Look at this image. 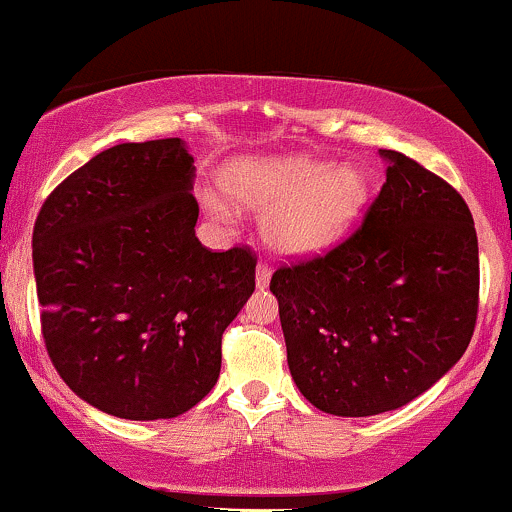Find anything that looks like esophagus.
<instances>
[{
  "instance_id": "1",
  "label": "esophagus",
  "mask_w": 512,
  "mask_h": 512,
  "mask_svg": "<svg viewBox=\"0 0 512 512\" xmlns=\"http://www.w3.org/2000/svg\"><path fill=\"white\" fill-rule=\"evenodd\" d=\"M269 279H272V269H269L264 262H260L255 269V286L260 291H264L269 286Z\"/></svg>"
}]
</instances>
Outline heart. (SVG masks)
I'll return each instance as SVG.
<instances>
[{
	"label": "heart",
	"instance_id": "heart-1",
	"mask_svg": "<svg viewBox=\"0 0 512 512\" xmlns=\"http://www.w3.org/2000/svg\"><path fill=\"white\" fill-rule=\"evenodd\" d=\"M233 202L262 211L269 248L284 255H317L342 240L368 204V175L358 166H334L308 156L243 158L221 175ZM209 209L223 214L219 199Z\"/></svg>",
	"mask_w": 512,
	"mask_h": 512
}]
</instances>
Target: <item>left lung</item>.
<instances>
[{
	"label": "left lung",
	"mask_w": 512,
	"mask_h": 512,
	"mask_svg": "<svg viewBox=\"0 0 512 512\" xmlns=\"http://www.w3.org/2000/svg\"><path fill=\"white\" fill-rule=\"evenodd\" d=\"M361 228L279 267L291 378L313 407L375 416L424 395L460 361L479 308V245L464 199L399 151Z\"/></svg>",
	"instance_id": "8db88e82"
}]
</instances>
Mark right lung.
Listing matches in <instances>:
<instances>
[{
	"label": "right lung",
	"mask_w": 512,
	"mask_h": 512,
	"mask_svg": "<svg viewBox=\"0 0 512 512\" xmlns=\"http://www.w3.org/2000/svg\"><path fill=\"white\" fill-rule=\"evenodd\" d=\"M195 158L182 139L117 144L45 199L33 228L43 339L91 407L173 419L209 395L221 337L255 291L248 248L195 236Z\"/></svg>",
	"instance_id": "add662e5"
}]
</instances>
